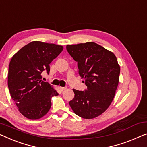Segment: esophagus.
Wrapping results in <instances>:
<instances>
[{"instance_id": "esophagus-1", "label": "esophagus", "mask_w": 147, "mask_h": 147, "mask_svg": "<svg viewBox=\"0 0 147 147\" xmlns=\"http://www.w3.org/2000/svg\"><path fill=\"white\" fill-rule=\"evenodd\" d=\"M59 89L61 90V91H63L66 89V87H59Z\"/></svg>"}]
</instances>
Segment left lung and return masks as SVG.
Segmentation results:
<instances>
[{
  "label": "left lung",
  "instance_id": "1",
  "mask_svg": "<svg viewBox=\"0 0 147 147\" xmlns=\"http://www.w3.org/2000/svg\"><path fill=\"white\" fill-rule=\"evenodd\" d=\"M67 51L77 62L78 74L87 88L73 89L69 105L76 115L92 119L108 108L119 83L120 67L112 52L94 42L67 45Z\"/></svg>",
  "mask_w": 147,
  "mask_h": 147
}]
</instances>
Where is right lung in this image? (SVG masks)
<instances>
[{"mask_svg": "<svg viewBox=\"0 0 147 147\" xmlns=\"http://www.w3.org/2000/svg\"><path fill=\"white\" fill-rule=\"evenodd\" d=\"M63 46L32 41L12 57L9 65L8 86L18 110L26 117L38 119L45 115L51 106V98L59 94L41 74H49V64L63 51Z\"/></svg>", "mask_w": 147, "mask_h": 147, "instance_id": "1", "label": "right lung"}]
</instances>
